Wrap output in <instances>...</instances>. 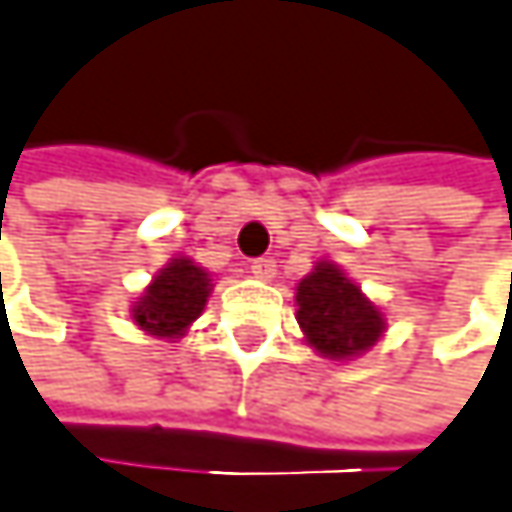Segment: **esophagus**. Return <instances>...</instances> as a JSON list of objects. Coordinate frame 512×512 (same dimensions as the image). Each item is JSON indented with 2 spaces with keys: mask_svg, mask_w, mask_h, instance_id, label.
I'll use <instances>...</instances> for the list:
<instances>
[{
  "mask_svg": "<svg viewBox=\"0 0 512 512\" xmlns=\"http://www.w3.org/2000/svg\"><path fill=\"white\" fill-rule=\"evenodd\" d=\"M251 276L254 279H264V282H270L273 276H276V261L273 258H258V261H251Z\"/></svg>",
  "mask_w": 512,
  "mask_h": 512,
  "instance_id": "esophagus-1",
  "label": "esophagus"
}]
</instances>
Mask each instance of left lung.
Returning <instances> with one entry per match:
<instances>
[{"instance_id": "1", "label": "left lung", "mask_w": 512, "mask_h": 512, "mask_svg": "<svg viewBox=\"0 0 512 512\" xmlns=\"http://www.w3.org/2000/svg\"><path fill=\"white\" fill-rule=\"evenodd\" d=\"M297 321L306 343L324 358H358L385 331V318L361 288L331 261L315 264V270L297 285Z\"/></svg>"}]
</instances>
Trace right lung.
Returning <instances> with one entry per match:
<instances>
[{
    "mask_svg": "<svg viewBox=\"0 0 512 512\" xmlns=\"http://www.w3.org/2000/svg\"><path fill=\"white\" fill-rule=\"evenodd\" d=\"M209 291L212 279L203 267H197L191 258H172L154 276V282L145 288V294L130 312L133 321L151 337L178 340L185 337L191 321L206 309Z\"/></svg>",
    "mask_w": 512,
    "mask_h": 512,
    "instance_id": "1",
    "label": "right lung"
}]
</instances>
